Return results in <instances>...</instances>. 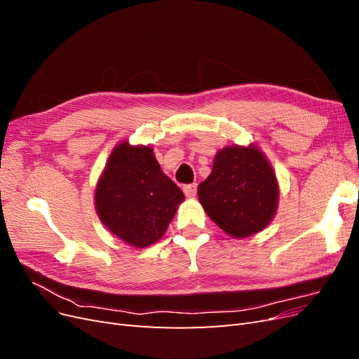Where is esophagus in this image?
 Instances as JSON below:
<instances>
[{"label": "esophagus", "instance_id": "1", "mask_svg": "<svg viewBox=\"0 0 359 359\" xmlns=\"http://www.w3.org/2000/svg\"><path fill=\"white\" fill-rule=\"evenodd\" d=\"M184 193H186L187 198H194L196 196V190H198V186L196 184H187V186H184Z\"/></svg>", "mask_w": 359, "mask_h": 359}]
</instances>
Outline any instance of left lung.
Returning a JSON list of instances; mask_svg holds the SVG:
<instances>
[{"label":"left lung","instance_id":"1","mask_svg":"<svg viewBox=\"0 0 359 359\" xmlns=\"http://www.w3.org/2000/svg\"><path fill=\"white\" fill-rule=\"evenodd\" d=\"M205 212L235 238L253 235L273 219L278 186L265 156L255 147H226L214 160L211 175L198 187Z\"/></svg>","mask_w":359,"mask_h":359}]
</instances>
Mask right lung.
Segmentation results:
<instances>
[{
  "label": "right lung",
  "instance_id": "obj_1",
  "mask_svg": "<svg viewBox=\"0 0 359 359\" xmlns=\"http://www.w3.org/2000/svg\"><path fill=\"white\" fill-rule=\"evenodd\" d=\"M182 199V190L161 172L153 149L127 142L114 149L95 190L103 224L137 248L160 240Z\"/></svg>",
  "mask_w": 359,
  "mask_h": 359
}]
</instances>
